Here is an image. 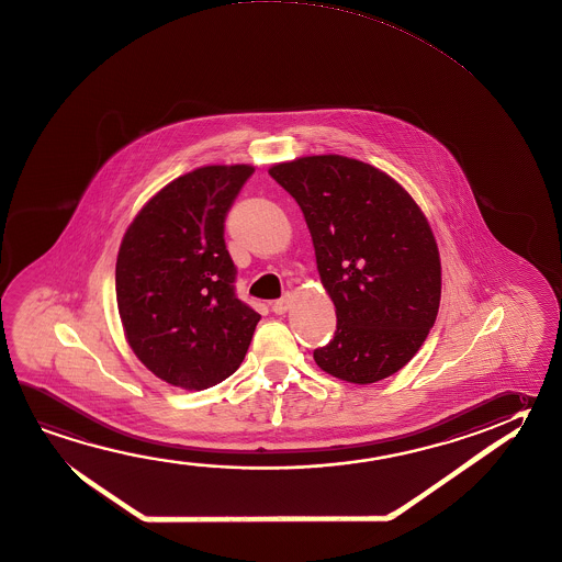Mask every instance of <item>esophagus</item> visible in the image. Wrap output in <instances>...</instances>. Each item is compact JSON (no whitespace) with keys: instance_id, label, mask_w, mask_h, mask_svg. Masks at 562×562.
Here are the masks:
<instances>
[{"instance_id":"obj_1","label":"esophagus","mask_w":562,"mask_h":562,"mask_svg":"<svg viewBox=\"0 0 562 562\" xmlns=\"http://www.w3.org/2000/svg\"><path fill=\"white\" fill-rule=\"evenodd\" d=\"M290 304H292V294H284L272 304V312L277 315L285 314L290 310Z\"/></svg>"}]
</instances>
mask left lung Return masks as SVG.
I'll return each instance as SVG.
<instances>
[{"instance_id": "8db88e82", "label": "left lung", "mask_w": 562, "mask_h": 562, "mask_svg": "<svg viewBox=\"0 0 562 562\" xmlns=\"http://www.w3.org/2000/svg\"><path fill=\"white\" fill-rule=\"evenodd\" d=\"M268 173L302 209L335 305L334 339L315 349V363L355 384L396 373L432 329L442 292L423 211L393 178L359 159L310 156Z\"/></svg>"}]
</instances>
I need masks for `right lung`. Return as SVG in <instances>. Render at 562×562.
Masks as SVG:
<instances>
[{"mask_svg":"<svg viewBox=\"0 0 562 562\" xmlns=\"http://www.w3.org/2000/svg\"><path fill=\"white\" fill-rule=\"evenodd\" d=\"M250 166L173 179L132 221L116 260V300L132 351L161 381L203 391L235 373L260 315L235 294L228 209Z\"/></svg>","mask_w":562,"mask_h":562,"instance_id":"right-lung-1","label":"right lung"}]
</instances>
